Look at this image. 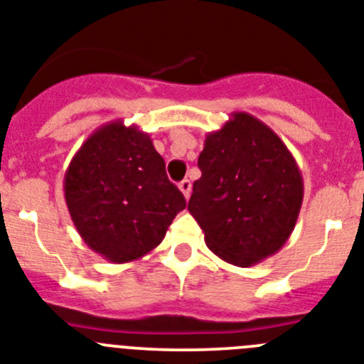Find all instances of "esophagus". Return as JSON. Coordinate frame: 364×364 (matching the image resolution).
Returning a JSON list of instances; mask_svg holds the SVG:
<instances>
[{
    "label": "esophagus",
    "instance_id": "34e87169",
    "mask_svg": "<svg viewBox=\"0 0 364 364\" xmlns=\"http://www.w3.org/2000/svg\"><path fill=\"white\" fill-rule=\"evenodd\" d=\"M179 191L183 192V196H185V198H188V196H191V192H192L191 179H183V181L179 183Z\"/></svg>",
    "mask_w": 364,
    "mask_h": 364
}]
</instances>
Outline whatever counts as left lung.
I'll return each mask as SVG.
<instances>
[{"mask_svg": "<svg viewBox=\"0 0 364 364\" xmlns=\"http://www.w3.org/2000/svg\"><path fill=\"white\" fill-rule=\"evenodd\" d=\"M188 210L207 247L238 267L282 249L295 229L304 181L282 139L257 117L235 112L205 137Z\"/></svg>", "mask_w": 364, "mask_h": 364, "instance_id": "left-lung-1", "label": "left lung"}]
</instances>
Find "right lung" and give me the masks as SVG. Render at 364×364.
I'll list each match as a JSON object with an SVG mask.
<instances>
[{
  "instance_id": "obj_1",
  "label": "right lung",
  "mask_w": 364,
  "mask_h": 364,
  "mask_svg": "<svg viewBox=\"0 0 364 364\" xmlns=\"http://www.w3.org/2000/svg\"><path fill=\"white\" fill-rule=\"evenodd\" d=\"M64 194L78 235L112 264L154 251L186 207L150 135L122 121L86 139L65 170Z\"/></svg>"
}]
</instances>
